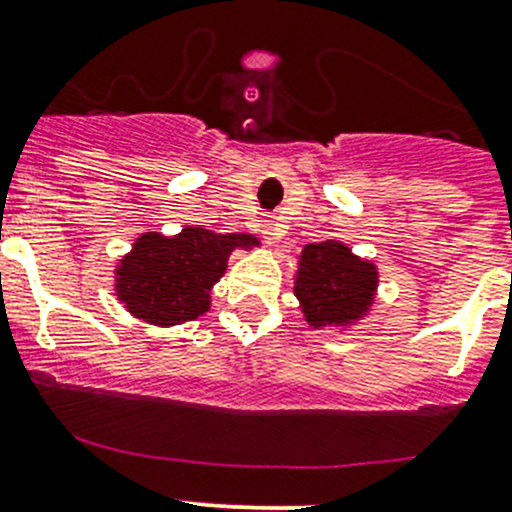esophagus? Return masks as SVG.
<instances>
[{
	"instance_id": "obj_1",
	"label": "esophagus",
	"mask_w": 512,
	"mask_h": 512,
	"mask_svg": "<svg viewBox=\"0 0 512 512\" xmlns=\"http://www.w3.org/2000/svg\"><path fill=\"white\" fill-rule=\"evenodd\" d=\"M261 234H263V239L268 241V244H273V241L280 239V232H278V227H276V222H273V219H263Z\"/></svg>"
}]
</instances>
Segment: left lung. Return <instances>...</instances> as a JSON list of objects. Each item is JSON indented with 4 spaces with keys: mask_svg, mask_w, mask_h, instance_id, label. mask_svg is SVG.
<instances>
[{
    "mask_svg": "<svg viewBox=\"0 0 512 512\" xmlns=\"http://www.w3.org/2000/svg\"><path fill=\"white\" fill-rule=\"evenodd\" d=\"M293 293L312 329L344 332L371 312L378 293V268L368 258L356 256L344 241H317L300 251Z\"/></svg>",
    "mask_w": 512,
    "mask_h": 512,
    "instance_id": "left-lung-1",
    "label": "left lung"
}]
</instances>
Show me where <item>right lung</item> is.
Returning <instances> with one entry per match:
<instances>
[{
    "mask_svg": "<svg viewBox=\"0 0 512 512\" xmlns=\"http://www.w3.org/2000/svg\"><path fill=\"white\" fill-rule=\"evenodd\" d=\"M261 246L254 234H214L197 224L166 236L144 232L114 268V295L136 320L175 327L210 312L212 288L236 249Z\"/></svg>",
    "mask_w": 512,
    "mask_h": 512,
    "instance_id": "1",
    "label": "right lung"
}]
</instances>
